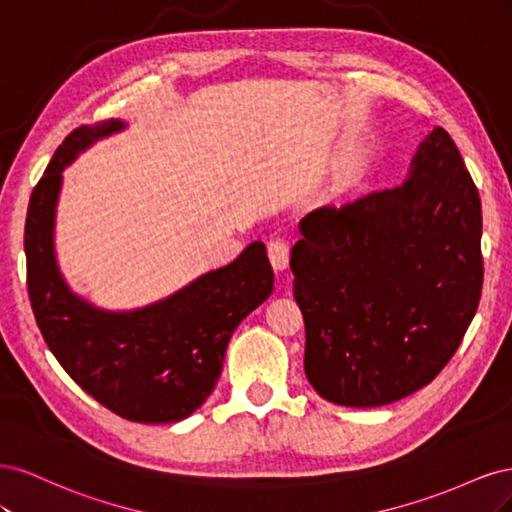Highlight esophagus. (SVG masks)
Returning a JSON list of instances; mask_svg holds the SVG:
<instances>
[{"mask_svg": "<svg viewBox=\"0 0 512 512\" xmlns=\"http://www.w3.org/2000/svg\"><path fill=\"white\" fill-rule=\"evenodd\" d=\"M267 254L275 271H286L288 262H290V247L284 239H273L267 245Z\"/></svg>", "mask_w": 512, "mask_h": 512, "instance_id": "esophagus-1", "label": "esophagus"}]
</instances>
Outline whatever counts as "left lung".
I'll use <instances>...</instances> for the list:
<instances>
[{
    "instance_id": "left-lung-1",
    "label": "left lung",
    "mask_w": 512,
    "mask_h": 512,
    "mask_svg": "<svg viewBox=\"0 0 512 512\" xmlns=\"http://www.w3.org/2000/svg\"><path fill=\"white\" fill-rule=\"evenodd\" d=\"M290 269L305 320V376L348 408H376L436 378L483 290L478 190L446 130L406 181L301 220Z\"/></svg>"
}]
</instances>
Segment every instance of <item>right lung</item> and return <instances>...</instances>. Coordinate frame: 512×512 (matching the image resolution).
Instances as JSON below:
<instances>
[{"label": "right lung", "instance_id": "obj_1", "mask_svg": "<svg viewBox=\"0 0 512 512\" xmlns=\"http://www.w3.org/2000/svg\"><path fill=\"white\" fill-rule=\"evenodd\" d=\"M108 119L66 136L29 198V301L46 346L91 397L134 423H175L205 404L241 320L269 299L273 269L254 241L226 267L145 307L113 312L76 294L57 265L55 220L64 168L100 138L126 130Z\"/></svg>", "mask_w": 512, "mask_h": 512}]
</instances>
